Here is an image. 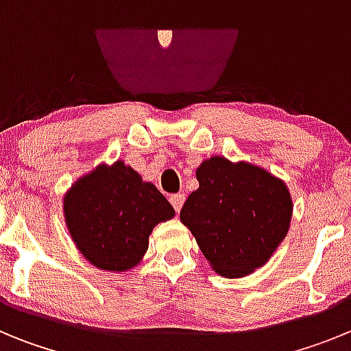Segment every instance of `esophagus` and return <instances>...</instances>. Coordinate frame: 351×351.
<instances>
[{
	"label": "esophagus",
	"instance_id": "1",
	"mask_svg": "<svg viewBox=\"0 0 351 351\" xmlns=\"http://www.w3.org/2000/svg\"><path fill=\"white\" fill-rule=\"evenodd\" d=\"M184 200H186V197H184V193H173V195H170V204H172V207L176 210H181V207H182V204H184Z\"/></svg>",
	"mask_w": 351,
	"mask_h": 351
}]
</instances>
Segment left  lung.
<instances>
[{
    "mask_svg": "<svg viewBox=\"0 0 351 351\" xmlns=\"http://www.w3.org/2000/svg\"><path fill=\"white\" fill-rule=\"evenodd\" d=\"M198 190L181 209L213 269L226 278L262 267L290 226L291 198L281 179L250 163L221 156L197 169Z\"/></svg>",
    "mask_w": 351,
    "mask_h": 351,
    "instance_id": "8db88e82",
    "label": "left lung"
}]
</instances>
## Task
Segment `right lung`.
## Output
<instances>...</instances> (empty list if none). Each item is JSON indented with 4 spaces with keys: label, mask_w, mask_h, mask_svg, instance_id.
<instances>
[{
    "label": "right lung",
    "mask_w": 351,
    "mask_h": 351,
    "mask_svg": "<svg viewBox=\"0 0 351 351\" xmlns=\"http://www.w3.org/2000/svg\"><path fill=\"white\" fill-rule=\"evenodd\" d=\"M63 209L80 253L96 267L121 272L141 262L154 226L176 214L156 186L142 182L123 161L80 178Z\"/></svg>",
    "instance_id": "right-lung-1"
}]
</instances>
